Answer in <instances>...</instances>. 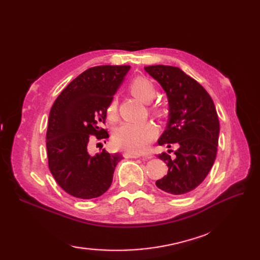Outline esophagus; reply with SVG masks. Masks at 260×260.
<instances>
[{
	"label": "esophagus",
	"instance_id": "1",
	"mask_svg": "<svg viewBox=\"0 0 260 260\" xmlns=\"http://www.w3.org/2000/svg\"><path fill=\"white\" fill-rule=\"evenodd\" d=\"M124 157H127V158H138V157H140V156L139 155H135V154L125 153ZM142 157H143V158H145V159H151L152 158L151 155H145V156H142Z\"/></svg>",
	"mask_w": 260,
	"mask_h": 260
}]
</instances>
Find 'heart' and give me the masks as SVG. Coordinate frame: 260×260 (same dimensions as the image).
<instances>
[{
  "label": "heart",
  "mask_w": 260,
  "mask_h": 260,
  "mask_svg": "<svg viewBox=\"0 0 260 260\" xmlns=\"http://www.w3.org/2000/svg\"><path fill=\"white\" fill-rule=\"evenodd\" d=\"M130 92L144 103H151L156 95L155 84L145 77H137L130 83ZM117 109V100H112L107 107V114L113 117ZM155 115H161L162 109L153 107ZM156 136V128L151 122H124L113 135L114 145L129 154H141L147 148Z\"/></svg>",
  "instance_id": "heart-1"
}]
</instances>
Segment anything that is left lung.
I'll return each mask as SVG.
<instances>
[{
    "label": "left lung",
    "instance_id": "8db88e82",
    "mask_svg": "<svg viewBox=\"0 0 260 260\" xmlns=\"http://www.w3.org/2000/svg\"><path fill=\"white\" fill-rule=\"evenodd\" d=\"M144 69L168 98L169 117L158 144L178 145L172 155L171 149L158 155L168 172L156 186L170 195H184L203 182L215 162L220 129L216 107L207 91L180 68L155 65Z\"/></svg>",
    "mask_w": 260,
    "mask_h": 260
}]
</instances>
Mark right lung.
<instances>
[{"label":"right lung","instance_id":"right-lung-1","mask_svg":"<svg viewBox=\"0 0 260 260\" xmlns=\"http://www.w3.org/2000/svg\"><path fill=\"white\" fill-rule=\"evenodd\" d=\"M129 69L128 65L86 69L61 91L51 108L46 131L49 168L62 190L77 199L103 195L122 158L105 149L90 155L88 143L90 136L107 138L101 124Z\"/></svg>","mask_w":260,"mask_h":260}]
</instances>
